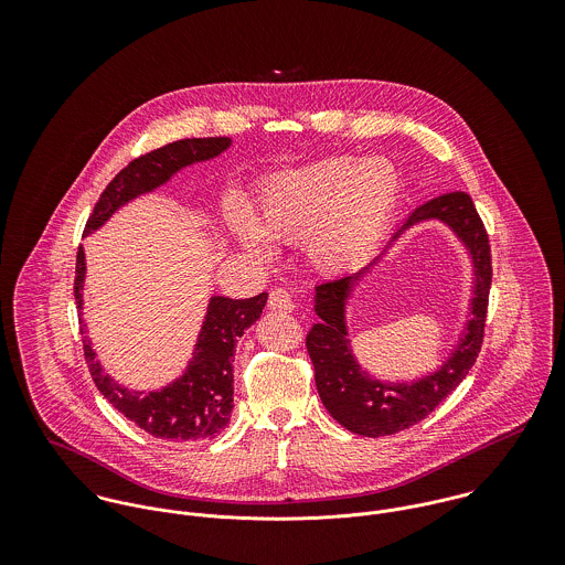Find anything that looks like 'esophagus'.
I'll use <instances>...</instances> for the list:
<instances>
[{"instance_id":"obj_1","label":"esophagus","mask_w":565,"mask_h":565,"mask_svg":"<svg viewBox=\"0 0 565 565\" xmlns=\"http://www.w3.org/2000/svg\"><path fill=\"white\" fill-rule=\"evenodd\" d=\"M269 309L271 311H278V313H294V300H291V294L285 291V289H274L269 294Z\"/></svg>"}]
</instances>
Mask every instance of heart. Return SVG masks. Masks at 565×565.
<instances>
[{"instance_id":"obj_1","label":"heart","mask_w":565,"mask_h":565,"mask_svg":"<svg viewBox=\"0 0 565 565\" xmlns=\"http://www.w3.org/2000/svg\"><path fill=\"white\" fill-rule=\"evenodd\" d=\"M398 193L401 175L387 159L330 157L271 175L256 215L237 209L228 226L258 256H269L274 242H305L316 269L341 274L376 245Z\"/></svg>"}]
</instances>
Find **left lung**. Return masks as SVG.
<instances>
[{"mask_svg":"<svg viewBox=\"0 0 565 565\" xmlns=\"http://www.w3.org/2000/svg\"><path fill=\"white\" fill-rule=\"evenodd\" d=\"M439 222L448 226L472 258V298L461 337L439 367L415 381H381L365 372L352 350L348 330V300L361 278L374 267L345 274L316 287L313 309L320 322L307 334V350L316 367V385L328 413L348 430L363 437H385L424 419L448 398L472 370L483 343L487 298L491 285V256L483 222L472 198L463 191L439 195L417 206L403 226L392 233L396 242L406 228ZM387 243V245H390ZM387 249V247H385ZM383 249V252H385Z\"/></svg>","mask_w":565,"mask_h":565,"instance_id":"obj_1","label":"left lung"}]
</instances>
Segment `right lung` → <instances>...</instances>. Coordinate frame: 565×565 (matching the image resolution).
Segmentation results:
<instances>
[{
	"mask_svg": "<svg viewBox=\"0 0 565 565\" xmlns=\"http://www.w3.org/2000/svg\"><path fill=\"white\" fill-rule=\"evenodd\" d=\"M231 146L233 141L228 137L182 139L135 159L108 182L99 195L86 222L84 237L99 231L128 202L157 191L180 169L195 162L211 161L226 152ZM84 276L86 260L81 245L74 282V296L81 313L84 305ZM265 302L267 294H258L247 300L211 296L186 367L178 379L154 392L128 390L119 385L110 374H106L102 363L95 359L93 343L86 337V323L82 320L84 359L88 372L102 396L148 435L167 441L213 439L228 426L231 411L235 406L233 361L237 339L260 318Z\"/></svg>",
	"mask_w": 565,
	"mask_h": 565,
	"instance_id": "obj_1",
	"label": "right lung"
}]
</instances>
